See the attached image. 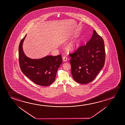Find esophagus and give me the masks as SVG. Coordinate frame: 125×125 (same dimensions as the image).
<instances>
[{"label": "esophagus", "mask_w": 125, "mask_h": 125, "mask_svg": "<svg viewBox=\"0 0 125 125\" xmlns=\"http://www.w3.org/2000/svg\"><path fill=\"white\" fill-rule=\"evenodd\" d=\"M62 59H63V62H66V61H67L68 59V57H66V56H63V58H62Z\"/></svg>", "instance_id": "34e87169"}]
</instances>
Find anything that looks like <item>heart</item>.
<instances>
[{
  "label": "heart",
  "instance_id": "heart-1",
  "mask_svg": "<svg viewBox=\"0 0 125 125\" xmlns=\"http://www.w3.org/2000/svg\"><path fill=\"white\" fill-rule=\"evenodd\" d=\"M80 40L78 38L74 39L67 47L68 49L70 51H74L77 50L80 46Z\"/></svg>",
  "mask_w": 125,
  "mask_h": 125
}]
</instances>
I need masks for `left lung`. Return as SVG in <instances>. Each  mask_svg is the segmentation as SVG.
Returning a JSON list of instances; mask_svg holds the SVG:
<instances>
[{"instance_id": "left-lung-1", "label": "left lung", "mask_w": 125, "mask_h": 125, "mask_svg": "<svg viewBox=\"0 0 125 125\" xmlns=\"http://www.w3.org/2000/svg\"><path fill=\"white\" fill-rule=\"evenodd\" d=\"M69 55L74 80L80 84H88L94 80L104 65L105 52L104 41L94 30L92 38L86 45L80 46Z\"/></svg>"}]
</instances>
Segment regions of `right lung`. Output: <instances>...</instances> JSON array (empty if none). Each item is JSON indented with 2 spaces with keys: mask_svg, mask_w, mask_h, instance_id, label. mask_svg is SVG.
<instances>
[{
  "mask_svg": "<svg viewBox=\"0 0 125 125\" xmlns=\"http://www.w3.org/2000/svg\"><path fill=\"white\" fill-rule=\"evenodd\" d=\"M26 35L19 47V61L21 70L25 75L41 86H48L55 79L57 69L62 63L61 54L47 56L40 59H31L25 54L23 43Z\"/></svg>",
  "mask_w": 125,
  "mask_h": 125,
  "instance_id": "obj_1",
  "label": "right lung"
}]
</instances>
